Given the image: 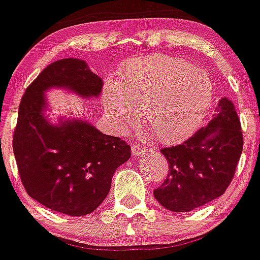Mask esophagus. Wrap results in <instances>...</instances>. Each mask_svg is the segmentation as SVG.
Here are the masks:
<instances>
[{"mask_svg": "<svg viewBox=\"0 0 260 260\" xmlns=\"http://www.w3.org/2000/svg\"><path fill=\"white\" fill-rule=\"evenodd\" d=\"M145 149L143 147H140L139 144H133L132 147V154L133 157H139V155L144 154Z\"/></svg>", "mask_w": 260, "mask_h": 260, "instance_id": "obj_1", "label": "esophagus"}]
</instances>
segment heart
Listing matches in <instances>:
<instances>
[{
    "label": "heart",
    "mask_w": 260,
    "mask_h": 260,
    "mask_svg": "<svg viewBox=\"0 0 260 260\" xmlns=\"http://www.w3.org/2000/svg\"><path fill=\"white\" fill-rule=\"evenodd\" d=\"M117 75V80H105L102 101L118 132L133 127L142 108L154 139L172 144L191 134L211 110L209 75L180 58L159 53L132 58L120 66Z\"/></svg>",
    "instance_id": "b5f03b06"
}]
</instances>
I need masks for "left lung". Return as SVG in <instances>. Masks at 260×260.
I'll use <instances>...</instances> for the list:
<instances>
[{
  "label": "left lung",
  "mask_w": 260,
  "mask_h": 260,
  "mask_svg": "<svg viewBox=\"0 0 260 260\" xmlns=\"http://www.w3.org/2000/svg\"><path fill=\"white\" fill-rule=\"evenodd\" d=\"M208 125L186 142L163 148L169 175L154 198L172 212H190L226 191L243 152V133L235 106L222 97Z\"/></svg>",
  "instance_id": "left-lung-1"
}]
</instances>
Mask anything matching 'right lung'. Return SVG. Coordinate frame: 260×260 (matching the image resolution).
Segmentation results:
<instances>
[{"mask_svg":"<svg viewBox=\"0 0 260 260\" xmlns=\"http://www.w3.org/2000/svg\"><path fill=\"white\" fill-rule=\"evenodd\" d=\"M102 79L79 58L47 66L25 90L14 133V154L21 182L34 200L68 216L100 207L116 170L132 157L130 145L101 133L88 120L47 116L46 93L63 89L90 100L101 97Z\"/></svg>","mask_w":260,"mask_h":260,"instance_id":"1","label":"right lung"}]
</instances>
